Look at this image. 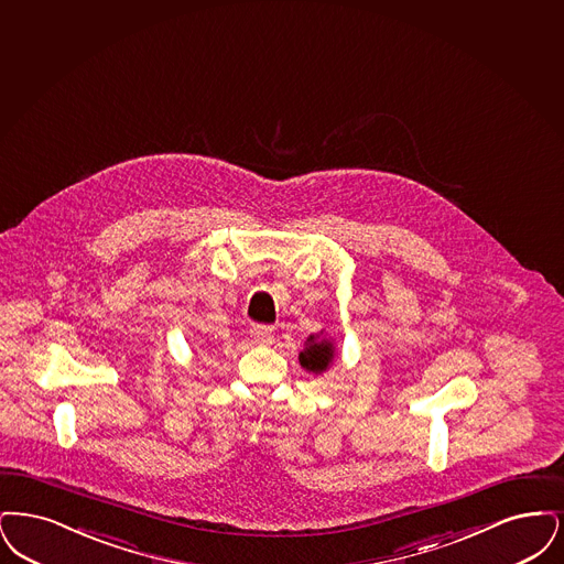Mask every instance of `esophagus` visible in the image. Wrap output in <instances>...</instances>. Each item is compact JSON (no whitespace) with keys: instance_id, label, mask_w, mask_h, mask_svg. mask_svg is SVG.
Here are the masks:
<instances>
[{"instance_id":"obj_1","label":"esophagus","mask_w":564,"mask_h":564,"mask_svg":"<svg viewBox=\"0 0 564 564\" xmlns=\"http://www.w3.org/2000/svg\"><path fill=\"white\" fill-rule=\"evenodd\" d=\"M250 335L257 344H270L273 339V326H270V324H252Z\"/></svg>"}]
</instances>
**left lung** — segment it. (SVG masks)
I'll use <instances>...</instances> for the list:
<instances>
[{"label":"left lung","mask_w":564,"mask_h":564,"mask_svg":"<svg viewBox=\"0 0 564 564\" xmlns=\"http://www.w3.org/2000/svg\"><path fill=\"white\" fill-rule=\"evenodd\" d=\"M307 341H310V345L301 351L299 362H301V367L318 375L322 370H326L335 351H333V345L328 341H314V337H310Z\"/></svg>","instance_id":"8db88e82"}]
</instances>
